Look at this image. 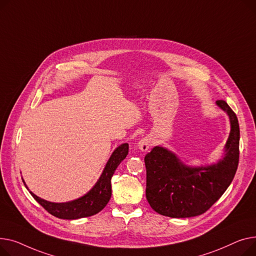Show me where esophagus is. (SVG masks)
<instances>
[{
    "label": "esophagus",
    "mask_w": 256,
    "mask_h": 256,
    "mask_svg": "<svg viewBox=\"0 0 256 256\" xmlns=\"http://www.w3.org/2000/svg\"><path fill=\"white\" fill-rule=\"evenodd\" d=\"M151 146H152V140H151V138H148V136L142 138L138 142V148L142 152H146Z\"/></svg>",
    "instance_id": "obj_1"
}]
</instances>
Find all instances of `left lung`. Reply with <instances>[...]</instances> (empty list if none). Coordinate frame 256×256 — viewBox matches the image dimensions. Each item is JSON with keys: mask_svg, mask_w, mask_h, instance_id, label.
<instances>
[{"mask_svg": "<svg viewBox=\"0 0 256 256\" xmlns=\"http://www.w3.org/2000/svg\"><path fill=\"white\" fill-rule=\"evenodd\" d=\"M217 105L230 120V133L225 156L218 163L188 168L162 146H155L144 157L146 196L155 212L172 218H187L206 212L232 182L240 157V127L234 110L224 100Z\"/></svg>", "mask_w": 256, "mask_h": 256, "instance_id": "left-lung-1", "label": "left lung"}]
</instances>
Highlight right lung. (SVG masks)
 <instances>
[{"label":"right lung","instance_id":"add662e5","mask_svg":"<svg viewBox=\"0 0 256 256\" xmlns=\"http://www.w3.org/2000/svg\"><path fill=\"white\" fill-rule=\"evenodd\" d=\"M129 144H123L118 146L112 155L110 156L106 166H105L100 178L96 185L90 190L82 198L75 200L69 202L56 204L48 200H44L34 193H31L32 196L52 216L60 219H78L84 217L93 216L99 213L101 210L108 204L112 196V176L114 170L118 166L126 156L128 155ZM24 182V181H22ZM26 187V183L24 182ZM28 189V187H26Z\"/></svg>","mask_w":256,"mask_h":256}]
</instances>
